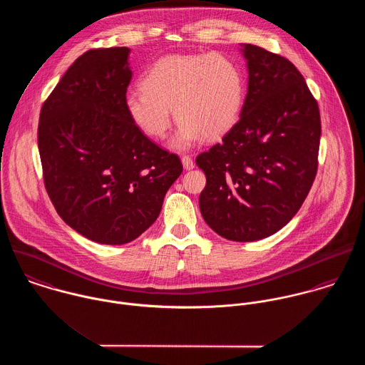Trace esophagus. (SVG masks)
I'll list each match as a JSON object with an SVG mask.
<instances>
[{
	"label": "esophagus",
	"instance_id": "34e87169",
	"mask_svg": "<svg viewBox=\"0 0 365 365\" xmlns=\"http://www.w3.org/2000/svg\"><path fill=\"white\" fill-rule=\"evenodd\" d=\"M181 161H182V165H184V168H185V170H192V168L195 167L194 160H192L190 156L181 157Z\"/></svg>",
	"mask_w": 365,
	"mask_h": 365
}]
</instances>
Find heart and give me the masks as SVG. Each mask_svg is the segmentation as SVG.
Returning a JSON list of instances; mask_svg holds the SVG:
<instances>
[{"instance_id": "heart-1", "label": "heart", "mask_w": 365, "mask_h": 365, "mask_svg": "<svg viewBox=\"0 0 365 365\" xmlns=\"http://www.w3.org/2000/svg\"><path fill=\"white\" fill-rule=\"evenodd\" d=\"M125 98L133 125L146 136L167 135L174 109L180 122L171 146L187 150L202 138L225 136L239 120L246 83L239 66L217 53L170 54L158 58Z\"/></svg>"}]
</instances>
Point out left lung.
Listing matches in <instances>:
<instances>
[{"label": "left lung", "instance_id": "8db88e82", "mask_svg": "<svg viewBox=\"0 0 365 365\" xmlns=\"http://www.w3.org/2000/svg\"><path fill=\"white\" fill-rule=\"evenodd\" d=\"M249 83L237 123L197 157L207 175L200 209L233 242L282 229L302 207L317 170L320 115L305 78L285 57L243 43Z\"/></svg>", "mask_w": 365, "mask_h": 365}]
</instances>
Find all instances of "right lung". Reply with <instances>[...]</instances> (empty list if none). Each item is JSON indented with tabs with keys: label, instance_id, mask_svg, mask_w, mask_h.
<instances>
[{
	"label": "right lung",
	"instance_id": "obj_1",
	"mask_svg": "<svg viewBox=\"0 0 365 365\" xmlns=\"http://www.w3.org/2000/svg\"><path fill=\"white\" fill-rule=\"evenodd\" d=\"M128 48L93 49L64 73L39 116L43 180L60 217L84 237L125 245L155 222L182 173L130 120Z\"/></svg>",
	"mask_w": 365,
	"mask_h": 365
}]
</instances>
